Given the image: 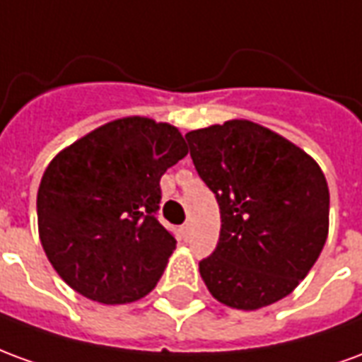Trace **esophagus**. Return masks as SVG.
Segmentation results:
<instances>
[{"mask_svg":"<svg viewBox=\"0 0 362 362\" xmlns=\"http://www.w3.org/2000/svg\"><path fill=\"white\" fill-rule=\"evenodd\" d=\"M189 230H192V223H189V221H186V223L182 225V233H184V235H188Z\"/></svg>","mask_w":362,"mask_h":362,"instance_id":"esophagus-1","label":"esophagus"}]
</instances>
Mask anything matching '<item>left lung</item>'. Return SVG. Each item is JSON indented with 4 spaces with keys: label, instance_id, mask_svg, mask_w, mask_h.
I'll list each match as a JSON object with an SVG mask.
<instances>
[{
    "label": "left lung",
    "instance_id": "left-lung-1",
    "mask_svg": "<svg viewBox=\"0 0 362 362\" xmlns=\"http://www.w3.org/2000/svg\"><path fill=\"white\" fill-rule=\"evenodd\" d=\"M186 139L221 211L217 248L199 262L209 293L236 310L291 295L329 228V189L318 163L250 119L194 129Z\"/></svg>",
    "mask_w": 362,
    "mask_h": 362
}]
</instances>
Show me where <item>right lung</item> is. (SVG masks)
Instances as JSON below:
<instances>
[{
	"label": "right lung",
	"instance_id": "1",
	"mask_svg": "<svg viewBox=\"0 0 362 362\" xmlns=\"http://www.w3.org/2000/svg\"><path fill=\"white\" fill-rule=\"evenodd\" d=\"M188 155L178 127L112 119L62 149L36 196L52 267L79 295L127 304L149 295L176 248L157 219L160 176Z\"/></svg>",
	"mask_w": 362,
	"mask_h": 362
}]
</instances>
